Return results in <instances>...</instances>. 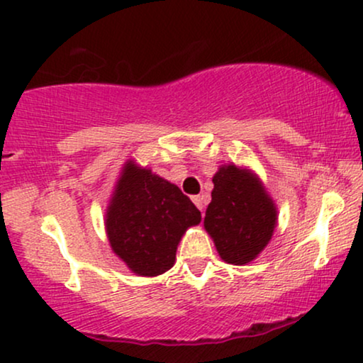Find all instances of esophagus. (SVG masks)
I'll use <instances>...</instances> for the list:
<instances>
[{
    "label": "esophagus",
    "instance_id": "esophagus-1",
    "mask_svg": "<svg viewBox=\"0 0 363 363\" xmlns=\"http://www.w3.org/2000/svg\"><path fill=\"white\" fill-rule=\"evenodd\" d=\"M193 203L196 205V208H199L200 211H203V208H205V201H203V196H193Z\"/></svg>",
    "mask_w": 363,
    "mask_h": 363
}]
</instances>
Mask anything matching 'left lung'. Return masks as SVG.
<instances>
[{
	"mask_svg": "<svg viewBox=\"0 0 363 363\" xmlns=\"http://www.w3.org/2000/svg\"><path fill=\"white\" fill-rule=\"evenodd\" d=\"M211 201L203 227L223 262L247 265L274 237L279 211L257 173L222 164L213 175Z\"/></svg>",
	"mask_w": 363,
	"mask_h": 363,
	"instance_id": "1",
	"label": "left lung"
}]
</instances>
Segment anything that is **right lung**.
<instances>
[{"label": "right lung", "instance_id": "add662e5", "mask_svg": "<svg viewBox=\"0 0 363 363\" xmlns=\"http://www.w3.org/2000/svg\"><path fill=\"white\" fill-rule=\"evenodd\" d=\"M201 222L200 210L180 188L135 160H126L105 213L113 253L140 277H157L175 265L178 243Z\"/></svg>", "mask_w": 363, "mask_h": 363}]
</instances>
